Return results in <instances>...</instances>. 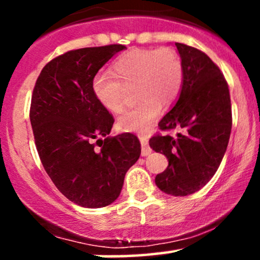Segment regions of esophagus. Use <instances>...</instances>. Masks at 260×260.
Returning <instances> with one entry per match:
<instances>
[{
    "label": "esophagus",
    "instance_id": "obj_1",
    "mask_svg": "<svg viewBox=\"0 0 260 260\" xmlns=\"http://www.w3.org/2000/svg\"><path fill=\"white\" fill-rule=\"evenodd\" d=\"M140 144H142V156H148L151 154V149L148 145V138L144 134H139Z\"/></svg>",
    "mask_w": 260,
    "mask_h": 260
}]
</instances>
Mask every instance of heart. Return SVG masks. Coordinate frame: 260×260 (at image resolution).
Here are the masks:
<instances>
[{"mask_svg": "<svg viewBox=\"0 0 260 260\" xmlns=\"http://www.w3.org/2000/svg\"><path fill=\"white\" fill-rule=\"evenodd\" d=\"M111 74H98L92 79V92L107 111L120 112L126 104V88H136L139 100L122 113L117 126L123 132L144 133L160 113V106L174 104L183 85V63L170 47L133 49L118 56Z\"/></svg>", "mask_w": 260, "mask_h": 260, "instance_id": "heart-1", "label": "heart"}]
</instances>
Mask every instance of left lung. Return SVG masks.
<instances>
[{
	"label": "left lung",
	"mask_w": 260,
	"mask_h": 260,
	"mask_svg": "<svg viewBox=\"0 0 260 260\" xmlns=\"http://www.w3.org/2000/svg\"><path fill=\"white\" fill-rule=\"evenodd\" d=\"M183 63V85L177 103L159 122L161 131L149 145L165 155L169 166L155 183L166 194L184 197L204 187L215 175L228 148L232 127L228 82L219 67L196 47L176 43Z\"/></svg>",
	"instance_id": "left-lung-1"
}]
</instances>
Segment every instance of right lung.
<instances>
[{
    "instance_id": "obj_1",
    "label": "right lung",
    "mask_w": 260,
    "mask_h": 260,
    "mask_svg": "<svg viewBox=\"0 0 260 260\" xmlns=\"http://www.w3.org/2000/svg\"><path fill=\"white\" fill-rule=\"evenodd\" d=\"M124 49L107 45L66 52L45 66L32 91L30 123L45 171L80 207L115 202L126 172L140 156L134 134L107 137L115 120L92 92L100 68Z\"/></svg>"
}]
</instances>
